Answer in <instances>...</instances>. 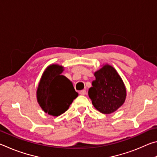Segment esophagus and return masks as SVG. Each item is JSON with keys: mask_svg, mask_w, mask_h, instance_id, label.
I'll return each instance as SVG.
<instances>
[{"mask_svg": "<svg viewBox=\"0 0 157 157\" xmlns=\"http://www.w3.org/2000/svg\"><path fill=\"white\" fill-rule=\"evenodd\" d=\"M79 94H80L81 95H85L86 94V90H82V91H79Z\"/></svg>", "mask_w": 157, "mask_h": 157, "instance_id": "34e87169", "label": "esophagus"}]
</instances>
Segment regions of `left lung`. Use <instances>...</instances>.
I'll list each match as a JSON object with an SVG mask.
<instances>
[{"label": "left lung", "instance_id": "8db88e82", "mask_svg": "<svg viewBox=\"0 0 157 157\" xmlns=\"http://www.w3.org/2000/svg\"><path fill=\"white\" fill-rule=\"evenodd\" d=\"M95 79L89 89L94 107L104 114L116 111L124 104L127 91L123 79L112 66L105 64L94 73Z\"/></svg>", "mask_w": 157, "mask_h": 157}]
</instances>
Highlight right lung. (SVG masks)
Segmentation results:
<instances>
[{"label": "right lung", "instance_id": "right-lung-1", "mask_svg": "<svg viewBox=\"0 0 157 157\" xmlns=\"http://www.w3.org/2000/svg\"><path fill=\"white\" fill-rule=\"evenodd\" d=\"M64 68L50 64L45 69L36 89V99L45 113L60 116L68 109L73 100L78 96L73 83L61 75Z\"/></svg>", "mask_w": 157, "mask_h": 157}]
</instances>
